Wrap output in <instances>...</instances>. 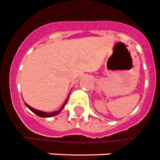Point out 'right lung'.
Masks as SVG:
<instances>
[{
    "instance_id": "obj_1",
    "label": "right lung",
    "mask_w": 160,
    "mask_h": 160,
    "mask_svg": "<svg viewBox=\"0 0 160 160\" xmlns=\"http://www.w3.org/2000/svg\"><path fill=\"white\" fill-rule=\"evenodd\" d=\"M67 101H68V100H67ZM67 101L65 102L64 105H63V107H62V108H61V109L58 110V111H57V112H50V113H47V112H40V111H38V110H35V109H34V108H32L31 107H29V105H27V104H26V103H25V106H26V107H27L29 110H30V111H32V112H34V114H36L37 116H40V117H51V116H56V115H58V113H59V112H61V111H62V108L64 107L65 104L67 103Z\"/></svg>"
}]
</instances>
